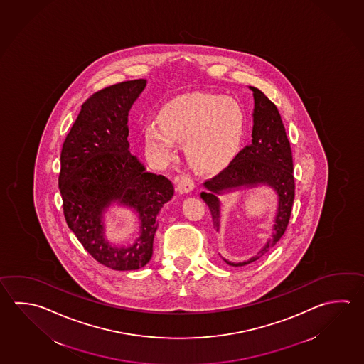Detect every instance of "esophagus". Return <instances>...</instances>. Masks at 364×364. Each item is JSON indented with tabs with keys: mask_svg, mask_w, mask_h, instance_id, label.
<instances>
[{
	"mask_svg": "<svg viewBox=\"0 0 364 364\" xmlns=\"http://www.w3.org/2000/svg\"><path fill=\"white\" fill-rule=\"evenodd\" d=\"M193 179L190 174H182L178 178V191L181 193H187L193 188Z\"/></svg>",
	"mask_w": 364,
	"mask_h": 364,
	"instance_id": "1",
	"label": "esophagus"
}]
</instances>
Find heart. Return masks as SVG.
I'll return each mask as SVG.
<instances>
[{
  "mask_svg": "<svg viewBox=\"0 0 364 364\" xmlns=\"http://www.w3.org/2000/svg\"><path fill=\"white\" fill-rule=\"evenodd\" d=\"M245 112L236 100L191 93L174 100L160 114V124L145 127L146 145L158 160L174 158L176 141L186 142L193 166L212 172L231 161L244 139Z\"/></svg>",
  "mask_w": 364,
  "mask_h": 364,
  "instance_id": "b5f03b06",
  "label": "heart"
}]
</instances>
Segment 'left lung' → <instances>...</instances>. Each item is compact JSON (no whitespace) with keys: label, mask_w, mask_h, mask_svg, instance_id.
<instances>
[{"label":"left lung","mask_w":364,"mask_h":364,"mask_svg":"<svg viewBox=\"0 0 364 364\" xmlns=\"http://www.w3.org/2000/svg\"><path fill=\"white\" fill-rule=\"evenodd\" d=\"M250 88L255 100L252 144L245 146L217 176L206 181L204 183L206 191L201 192V198L210 209L215 231H219L220 225L217 193L231 191L232 188L267 183L277 191L279 201L272 238L255 257L246 262L232 263L225 259L227 264L233 267H242L257 262L277 244L289 225L295 198L292 151L277 106L258 88Z\"/></svg>","instance_id":"1"}]
</instances>
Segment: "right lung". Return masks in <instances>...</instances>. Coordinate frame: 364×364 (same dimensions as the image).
Here are the masks:
<instances>
[{
	"label": "right lung",
	"mask_w": 364,
	"mask_h": 364,
	"mask_svg": "<svg viewBox=\"0 0 364 364\" xmlns=\"http://www.w3.org/2000/svg\"><path fill=\"white\" fill-rule=\"evenodd\" d=\"M145 80H126L92 93L66 134L60 155L59 188L66 223L87 252L115 271L150 262L160 209L174 195L161 174L147 172L128 150V112ZM114 200L140 214L141 233L129 248L103 237L102 210Z\"/></svg>",
	"instance_id": "add662e5"
}]
</instances>
